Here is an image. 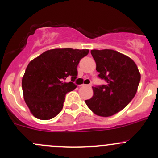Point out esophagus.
<instances>
[{"mask_svg":"<svg viewBox=\"0 0 158 158\" xmlns=\"http://www.w3.org/2000/svg\"><path fill=\"white\" fill-rule=\"evenodd\" d=\"M81 86H87V87H90L91 85H89V84H82V85H81Z\"/></svg>","mask_w":158,"mask_h":158,"instance_id":"obj_1","label":"esophagus"}]
</instances>
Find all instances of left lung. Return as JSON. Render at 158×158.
<instances>
[{
    "label": "left lung",
    "mask_w": 158,
    "mask_h": 158,
    "mask_svg": "<svg viewBox=\"0 0 158 158\" xmlns=\"http://www.w3.org/2000/svg\"><path fill=\"white\" fill-rule=\"evenodd\" d=\"M100 78L106 85L93 86V96L85 100L95 114L110 117L119 112L130 102L137 92L141 74L134 61L113 50H92Z\"/></svg>",
    "instance_id": "8db88e82"
}]
</instances>
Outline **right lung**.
Masks as SVG:
<instances>
[{
  "label": "right lung",
  "mask_w": 158,
  "mask_h": 158,
  "mask_svg": "<svg viewBox=\"0 0 158 158\" xmlns=\"http://www.w3.org/2000/svg\"><path fill=\"white\" fill-rule=\"evenodd\" d=\"M89 50L63 48L47 50L28 63L22 81L23 96L35 118L50 120L63 107L65 94L77 87V67ZM69 76L72 82L62 81Z\"/></svg>",
  "instance_id": "add662e5"
}]
</instances>
